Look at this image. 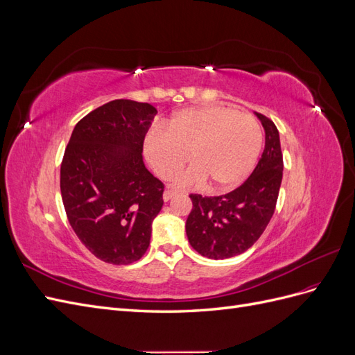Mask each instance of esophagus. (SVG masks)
<instances>
[{
	"label": "esophagus",
	"mask_w": 355,
	"mask_h": 355,
	"mask_svg": "<svg viewBox=\"0 0 355 355\" xmlns=\"http://www.w3.org/2000/svg\"><path fill=\"white\" fill-rule=\"evenodd\" d=\"M176 194H178V191H175V189H166L164 191V201L171 200Z\"/></svg>",
	"instance_id": "esophagus-1"
}]
</instances>
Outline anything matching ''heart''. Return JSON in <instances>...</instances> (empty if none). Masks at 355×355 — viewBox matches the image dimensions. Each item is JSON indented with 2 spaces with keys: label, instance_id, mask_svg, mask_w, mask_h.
Instances as JSON below:
<instances>
[{
  "label": "heart",
  "instance_id": "heart-1",
  "mask_svg": "<svg viewBox=\"0 0 355 355\" xmlns=\"http://www.w3.org/2000/svg\"><path fill=\"white\" fill-rule=\"evenodd\" d=\"M262 146L261 123L225 105H201L179 111L167 121L166 130L154 127L144 141L146 159L161 178H173L191 154L196 166L179 182L201 185L209 180L214 191L240 185L252 173Z\"/></svg>",
  "mask_w": 355,
  "mask_h": 355
}]
</instances>
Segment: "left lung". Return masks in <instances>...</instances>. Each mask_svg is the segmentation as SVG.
Listing matches in <instances>:
<instances>
[{
  "mask_svg": "<svg viewBox=\"0 0 355 355\" xmlns=\"http://www.w3.org/2000/svg\"><path fill=\"white\" fill-rule=\"evenodd\" d=\"M256 115L265 128V149L252 175L228 194H189L192 210L185 227L188 240L192 249L209 259H227L249 250L275 210L283 179L280 136L270 118Z\"/></svg>",
  "mask_w": 355,
  "mask_h": 355,
  "instance_id": "obj_1",
  "label": "left lung"
}]
</instances>
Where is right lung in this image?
<instances>
[{"instance_id": "obj_1", "label": "right lung", "mask_w": 355, "mask_h": 355, "mask_svg": "<svg viewBox=\"0 0 355 355\" xmlns=\"http://www.w3.org/2000/svg\"><path fill=\"white\" fill-rule=\"evenodd\" d=\"M157 110L116 99L75 125L60 164V192L80 241L112 265L141 259L163 207L164 184L148 171L144 141Z\"/></svg>"}]
</instances>
